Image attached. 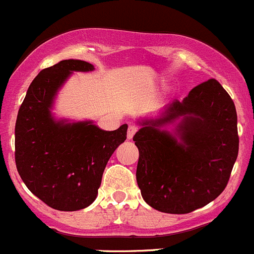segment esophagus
Returning <instances> with one entry per match:
<instances>
[{
    "label": "esophagus",
    "instance_id": "34e87169",
    "mask_svg": "<svg viewBox=\"0 0 254 254\" xmlns=\"http://www.w3.org/2000/svg\"><path fill=\"white\" fill-rule=\"evenodd\" d=\"M136 131H137V127H134V125H130V127H127V140H131L132 137H134V135L136 134Z\"/></svg>",
    "mask_w": 254,
    "mask_h": 254
}]
</instances>
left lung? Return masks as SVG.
<instances>
[{
	"mask_svg": "<svg viewBox=\"0 0 254 254\" xmlns=\"http://www.w3.org/2000/svg\"><path fill=\"white\" fill-rule=\"evenodd\" d=\"M137 124L141 127L132 137L139 149L136 181L147 205L180 215L222 193L240 140L235 103L217 80L201 83L182 102Z\"/></svg>",
	"mask_w": 254,
	"mask_h": 254,
	"instance_id": "8db88e82",
	"label": "left lung"
}]
</instances>
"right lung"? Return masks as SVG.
I'll return each instance as SVG.
<instances>
[{
  "label": "right lung",
  "instance_id": "1",
  "mask_svg": "<svg viewBox=\"0 0 254 254\" xmlns=\"http://www.w3.org/2000/svg\"><path fill=\"white\" fill-rule=\"evenodd\" d=\"M94 65L65 59L41 70L27 90L14 127V159L22 181L54 210L78 211L94 202L113 152L127 140V125L107 131L92 120L52 114L61 88L74 72Z\"/></svg>",
  "mask_w": 254,
  "mask_h": 254
}]
</instances>
